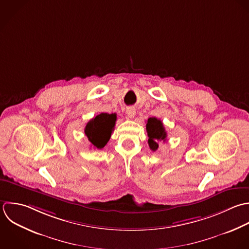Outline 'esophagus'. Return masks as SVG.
I'll return each instance as SVG.
<instances>
[{
  "mask_svg": "<svg viewBox=\"0 0 249 249\" xmlns=\"http://www.w3.org/2000/svg\"><path fill=\"white\" fill-rule=\"evenodd\" d=\"M126 114L128 115L129 118H134L135 115H136V109H135V107H127V109H126Z\"/></svg>",
  "mask_w": 249,
  "mask_h": 249,
  "instance_id": "34e87169",
  "label": "esophagus"
}]
</instances>
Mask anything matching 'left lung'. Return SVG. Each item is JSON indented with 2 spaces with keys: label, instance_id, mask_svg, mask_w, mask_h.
<instances>
[{
  "label": "left lung",
  "instance_id": "1",
  "mask_svg": "<svg viewBox=\"0 0 249 249\" xmlns=\"http://www.w3.org/2000/svg\"><path fill=\"white\" fill-rule=\"evenodd\" d=\"M146 132L148 136V145L152 151H156L160 142H166L167 132L160 119L156 117L148 118L146 122Z\"/></svg>",
  "mask_w": 249,
  "mask_h": 249
}]
</instances>
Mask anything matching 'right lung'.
<instances>
[{"instance_id":"add662e5","label":"right lung","mask_w":249,"mask_h":249,"mask_svg":"<svg viewBox=\"0 0 249 249\" xmlns=\"http://www.w3.org/2000/svg\"><path fill=\"white\" fill-rule=\"evenodd\" d=\"M115 121V113H101L86 124L84 133L93 147L102 149L107 143L114 129Z\"/></svg>"}]
</instances>
